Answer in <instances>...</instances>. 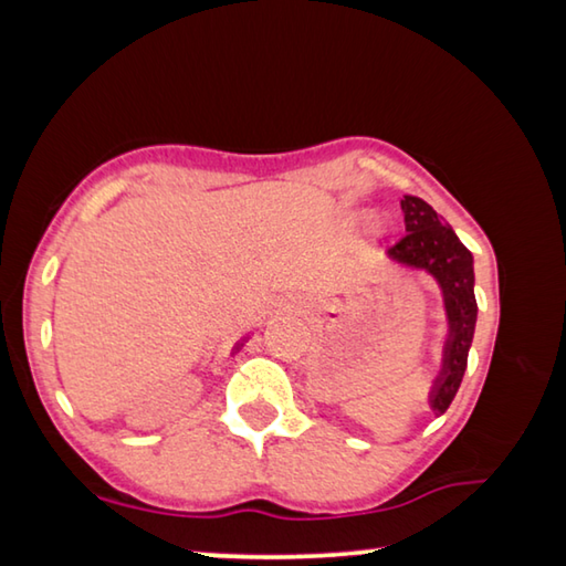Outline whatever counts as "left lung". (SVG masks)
Here are the masks:
<instances>
[{
  "label": "left lung",
  "instance_id": "left-lung-1",
  "mask_svg": "<svg viewBox=\"0 0 566 566\" xmlns=\"http://www.w3.org/2000/svg\"><path fill=\"white\" fill-rule=\"evenodd\" d=\"M401 217H405L407 234L389 249V256L401 264L419 266V270L434 274L444 292L449 334L444 344L442 377L437 379L432 391V409L437 415H444L459 385H462L467 354L474 337L476 300L472 254L424 199H401Z\"/></svg>",
  "mask_w": 566,
  "mask_h": 566
}]
</instances>
